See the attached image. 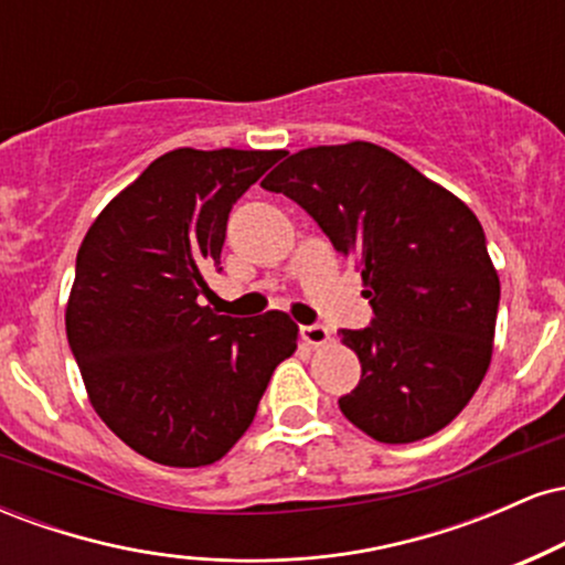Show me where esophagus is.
Listing matches in <instances>:
<instances>
[{"instance_id": "1", "label": "esophagus", "mask_w": 565, "mask_h": 565, "mask_svg": "<svg viewBox=\"0 0 565 565\" xmlns=\"http://www.w3.org/2000/svg\"><path fill=\"white\" fill-rule=\"evenodd\" d=\"M300 334L302 340L313 348H319L329 340V329L323 327V323H308V327H300Z\"/></svg>"}]
</instances>
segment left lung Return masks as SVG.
<instances>
[{
    "instance_id": "1",
    "label": "left lung",
    "mask_w": 565,
    "mask_h": 565,
    "mask_svg": "<svg viewBox=\"0 0 565 565\" xmlns=\"http://www.w3.org/2000/svg\"><path fill=\"white\" fill-rule=\"evenodd\" d=\"M263 188L300 204L364 278L374 319L340 329L361 361L340 412L382 444L449 425L489 369L499 310V278L470 206L361 140L291 153Z\"/></svg>"
}]
</instances>
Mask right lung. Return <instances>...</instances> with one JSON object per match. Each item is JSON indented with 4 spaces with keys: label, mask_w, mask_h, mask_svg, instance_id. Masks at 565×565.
Listing matches in <instances>:
<instances>
[{
    "label": "right lung",
    "mask_w": 565,
    "mask_h": 565,
    "mask_svg": "<svg viewBox=\"0 0 565 565\" xmlns=\"http://www.w3.org/2000/svg\"><path fill=\"white\" fill-rule=\"evenodd\" d=\"M284 151L178 148L97 215L76 255L71 353L100 419L159 465L217 462L255 419L270 374L297 348L281 310L201 308L228 215Z\"/></svg>",
    "instance_id": "add662e5"
}]
</instances>
